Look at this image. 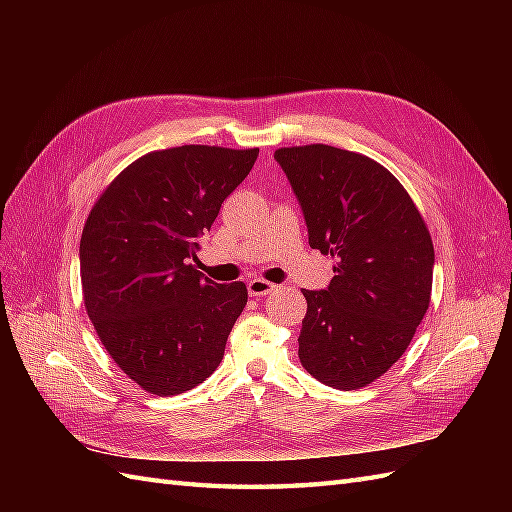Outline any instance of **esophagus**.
<instances>
[{
  "label": "esophagus",
  "instance_id": "esophagus-1",
  "mask_svg": "<svg viewBox=\"0 0 512 512\" xmlns=\"http://www.w3.org/2000/svg\"><path fill=\"white\" fill-rule=\"evenodd\" d=\"M277 286L273 282L262 280V277H254V280L247 282V292L252 294V297H265V294H271Z\"/></svg>",
  "mask_w": 512,
  "mask_h": 512
}]
</instances>
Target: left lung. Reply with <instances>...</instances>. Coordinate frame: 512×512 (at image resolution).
Masks as SVG:
<instances>
[{
	"label": "left lung",
	"mask_w": 512,
	"mask_h": 512,
	"mask_svg": "<svg viewBox=\"0 0 512 512\" xmlns=\"http://www.w3.org/2000/svg\"><path fill=\"white\" fill-rule=\"evenodd\" d=\"M297 194L309 247L333 258L327 290H303L301 365L356 391L384 376L421 324L433 282V243L414 200L389 170L331 145L275 151Z\"/></svg>",
	"instance_id": "left-lung-1"
}]
</instances>
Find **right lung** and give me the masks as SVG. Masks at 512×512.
Instances as JSON below:
<instances>
[{"label":"right lung","instance_id":"add662e5","mask_svg":"<svg viewBox=\"0 0 512 512\" xmlns=\"http://www.w3.org/2000/svg\"><path fill=\"white\" fill-rule=\"evenodd\" d=\"M256 158V147L149 151L87 215L79 250L87 316L117 367L151 395L190 391L222 361L247 288L215 284L190 258Z\"/></svg>","mask_w":512,"mask_h":512}]
</instances>
